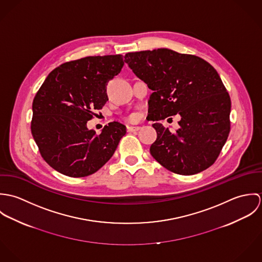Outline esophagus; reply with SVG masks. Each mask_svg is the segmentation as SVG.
<instances>
[{"label": "esophagus", "mask_w": 262, "mask_h": 262, "mask_svg": "<svg viewBox=\"0 0 262 262\" xmlns=\"http://www.w3.org/2000/svg\"><path fill=\"white\" fill-rule=\"evenodd\" d=\"M139 129H140V127H138V126H127L128 132H135V131H138Z\"/></svg>", "instance_id": "obj_1"}]
</instances>
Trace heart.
<instances>
[{
    "label": "heart",
    "instance_id": "1",
    "mask_svg": "<svg viewBox=\"0 0 262 262\" xmlns=\"http://www.w3.org/2000/svg\"><path fill=\"white\" fill-rule=\"evenodd\" d=\"M130 119H131V120H133V119H134V116H132Z\"/></svg>",
    "mask_w": 262,
    "mask_h": 262
}]
</instances>
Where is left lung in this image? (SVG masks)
<instances>
[{
  "label": "left lung",
  "instance_id": "obj_1",
  "mask_svg": "<svg viewBox=\"0 0 262 262\" xmlns=\"http://www.w3.org/2000/svg\"><path fill=\"white\" fill-rule=\"evenodd\" d=\"M125 62L153 91L149 120L181 116L174 133L160 123L152 125L157 133L150 146L153 158L183 176L210 167L230 132L231 100L217 71L199 56L167 48L129 52Z\"/></svg>",
  "mask_w": 262,
  "mask_h": 262
}]
</instances>
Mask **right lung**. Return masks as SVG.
<instances>
[{"label":"right lung","instance_id":"add662e5","mask_svg":"<svg viewBox=\"0 0 262 262\" xmlns=\"http://www.w3.org/2000/svg\"><path fill=\"white\" fill-rule=\"evenodd\" d=\"M123 66L121 54L86 56L62 63L40 86L31 133L43 159L58 172L83 178L112 157L126 127L111 122L96 134L86 122L108 101L106 85Z\"/></svg>","mask_w":262,"mask_h":262}]
</instances>
